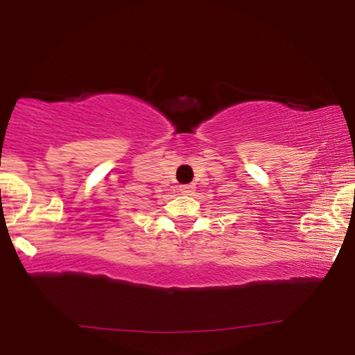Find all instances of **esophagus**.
Wrapping results in <instances>:
<instances>
[{"label": "esophagus", "instance_id": "1", "mask_svg": "<svg viewBox=\"0 0 355 355\" xmlns=\"http://www.w3.org/2000/svg\"><path fill=\"white\" fill-rule=\"evenodd\" d=\"M194 191V184H182L180 187V193L182 194H191Z\"/></svg>", "mask_w": 355, "mask_h": 355}]
</instances>
